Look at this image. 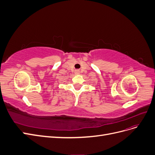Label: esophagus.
Instances as JSON below:
<instances>
[{"mask_svg":"<svg viewBox=\"0 0 155 155\" xmlns=\"http://www.w3.org/2000/svg\"><path fill=\"white\" fill-rule=\"evenodd\" d=\"M75 73H76V74H79V70H75Z\"/></svg>","mask_w":155,"mask_h":155,"instance_id":"obj_1","label":"esophagus"}]
</instances>
